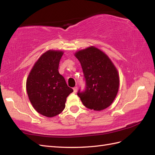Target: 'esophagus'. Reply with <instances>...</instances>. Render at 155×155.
<instances>
[{"label":"esophagus","mask_w":155,"mask_h":155,"mask_svg":"<svg viewBox=\"0 0 155 155\" xmlns=\"http://www.w3.org/2000/svg\"><path fill=\"white\" fill-rule=\"evenodd\" d=\"M77 90H78V88H77V87H74V88H73V91H74V93H76V92L77 91Z\"/></svg>","instance_id":"34e87169"}]
</instances>
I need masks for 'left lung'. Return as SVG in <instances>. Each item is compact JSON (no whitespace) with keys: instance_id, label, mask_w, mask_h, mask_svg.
Segmentation results:
<instances>
[{"instance_id":"8db88e82","label":"left lung","mask_w":155,"mask_h":155,"mask_svg":"<svg viewBox=\"0 0 155 155\" xmlns=\"http://www.w3.org/2000/svg\"><path fill=\"white\" fill-rule=\"evenodd\" d=\"M74 55L81 62L86 83L85 90L77 93L82 103L94 110L109 107L119 87V76L110 59L94 47L78 51Z\"/></svg>"}]
</instances>
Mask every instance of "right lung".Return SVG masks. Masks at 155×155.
<instances>
[{
    "label": "right lung",
    "instance_id": "obj_1",
    "mask_svg": "<svg viewBox=\"0 0 155 155\" xmlns=\"http://www.w3.org/2000/svg\"><path fill=\"white\" fill-rule=\"evenodd\" d=\"M63 54L59 51H48L35 62L27 80V92L31 103L38 113L53 117L64 109L67 98L73 90L68 87L58 72Z\"/></svg>",
    "mask_w": 155,
    "mask_h": 155
}]
</instances>
